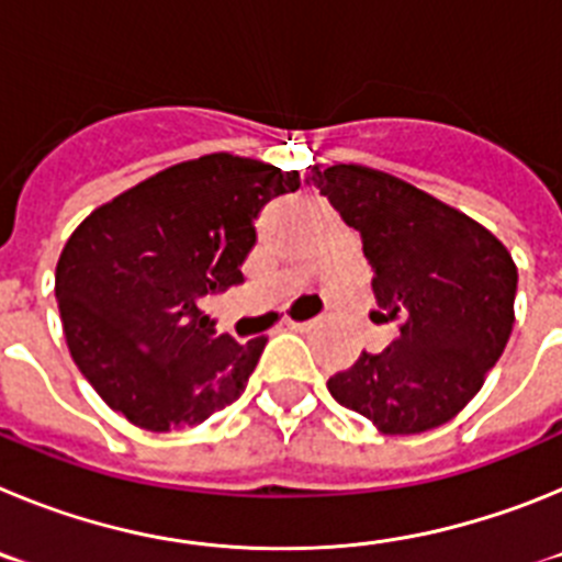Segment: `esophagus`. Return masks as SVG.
<instances>
[{
  "mask_svg": "<svg viewBox=\"0 0 562 562\" xmlns=\"http://www.w3.org/2000/svg\"><path fill=\"white\" fill-rule=\"evenodd\" d=\"M286 326H290L292 331H310L312 326H315V321H286Z\"/></svg>",
  "mask_w": 562,
  "mask_h": 562,
  "instance_id": "1",
  "label": "esophagus"
}]
</instances>
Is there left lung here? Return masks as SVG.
Returning a JSON list of instances; mask_svg holds the SVG:
<instances>
[{"label": "left lung", "instance_id": "obj_1", "mask_svg": "<svg viewBox=\"0 0 562 562\" xmlns=\"http://www.w3.org/2000/svg\"><path fill=\"white\" fill-rule=\"evenodd\" d=\"M310 182L362 238L382 317L400 337L326 389L385 436L434 430L484 385L513 335L518 267L493 233L394 173L340 162Z\"/></svg>", "mask_w": 562, "mask_h": 562}]
</instances>
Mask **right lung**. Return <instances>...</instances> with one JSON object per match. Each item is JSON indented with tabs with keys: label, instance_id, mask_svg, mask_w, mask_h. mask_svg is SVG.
Masks as SVG:
<instances>
[{
	"label": "right lung",
	"instance_id": "1",
	"mask_svg": "<svg viewBox=\"0 0 562 562\" xmlns=\"http://www.w3.org/2000/svg\"><path fill=\"white\" fill-rule=\"evenodd\" d=\"M297 171L205 154L95 207L67 238L56 297L69 355L109 408L154 434L241 396L267 337L220 335L202 297L241 284L252 220Z\"/></svg>",
	"mask_w": 562,
	"mask_h": 562
}]
</instances>
